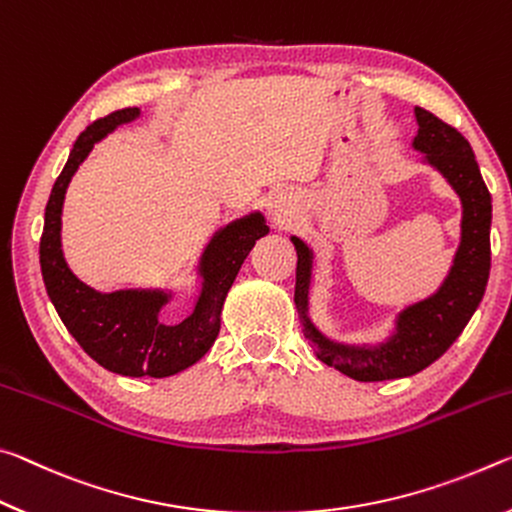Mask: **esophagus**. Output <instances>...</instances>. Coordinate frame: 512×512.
<instances>
[{
    "label": "esophagus",
    "instance_id": "34e87169",
    "mask_svg": "<svg viewBox=\"0 0 512 512\" xmlns=\"http://www.w3.org/2000/svg\"><path fill=\"white\" fill-rule=\"evenodd\" d=\"M270 211L274 215V220H286V217L290 215V201L286 197H276L272 204H270Z\"/></svg>",
    "mask_w": 512,
    "mask_h": 512
}]
</instances>
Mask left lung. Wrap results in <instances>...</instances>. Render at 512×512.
Returning <instances> with one entry per match:
<instances>
[{
	"label": "left lung",
	"instance_id": "1",
	"mask_svg": "<svg viewBox=\"0 0 512 512\" xmlns=\"http://www.w3.org/2000/svg\"><path fill=\"white\" fill-rule=\"evenodd\" d=\"M415 117L420 131L413 147L458 192L463 204V222H460V245L445 283L429 299L417 301L399 313L397 331L390 335V340L379 347H349L329 340L315 329L308 317L313 254L299 238H290L297 249L295 304L304 322V335L322 363L356 381L401 379L429 367L463 333L488 286L492 199L483 183L479 163L458 129L420 106L415 108Z\"/></svg>",
	"mask_w": 512,
	"mask_h": 512
}]
</instances>
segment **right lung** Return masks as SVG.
Returning <instances> with one entry per match:
<instances>
[{"label": "right lung", "instance_id": "obj_1", "mask_svg": "<svg viewBox=\"0 0 512 512\" xmlns=\"http://www.w3.org/2000/svg\"><path fill=\"white\" fill-rule=\"evenodd\" d=\"M138 115L140 108L113 111L92 122L74 142L45 208L40 270L58 317L92 360H97L108 372L122 376L163 379L195 365L213 347L220 333V313L226 292L236 281L251 247L270 229L261 213H251L215 233L199 263L204 283L195 311L179 324H163L158 320L161 308L170 299L161 290L97 292L81 283L67 267L61 249L65 190L95 142L120 124L136 120Z\"/></svg>", "mask_w": 512, "mask_h": 512}]
</instances>
